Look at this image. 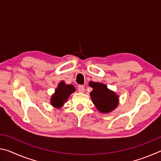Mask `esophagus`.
I'll return each mask as SVG.
<instances>
[{
	"label": "esophagus",
	"instance_id": "esophagus-1",
	"mask_svg": "<svg viewBox=\"0 0 161 161\" xmlns=\"http://www.w3.org/2000/svg\"><path fill=\"white\" fill-rule=\"evenodd\" d=\"M78 91L80 92H84V86L83 85H79L78 86Z\"/></svg>",
	"mask_w": 161,
	"mask_h": 161
}]
</instances>
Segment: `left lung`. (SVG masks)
I'll use <instances>...</instances> for the list:
<instances>
[{
  "label": "left lung",
  "mask_w": 161,
  "mask_h": 161,
  "mask_svg": "<svg viewBox=\"0 0 161 161\" xmlns=\"http://www.w3.org/2000/svg\"><path fill=\"white\" fill-rule=\"evenodd\" d=\"M89 85L93 88L90 96L92 102L99 112L109 113L117 107L119 97L115 92L108 89L106 84L90 81Z\"/></svg>",
  "instance_id": "1"
}]
</instances>
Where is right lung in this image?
I'll return each mask as SVG.
<instances>
[{
  "label": "right lung",
  "instance_id": "add662e5",
  "mask_svg": "<svg viewBox=\"0 0 161 161\" xmlns=\"http://www.w3.org/2000/svg\"><path fill=\"white\" fill-rule=\"evenodd\" d=\"M75 92V87L72 84H66L64 81L59 82L54 94L51 97L50 103L55 108H61L66 102L69 95Z\"/></svg>",
  "mask_w": 161,
  "mask_h": 161
}]
</instances>
